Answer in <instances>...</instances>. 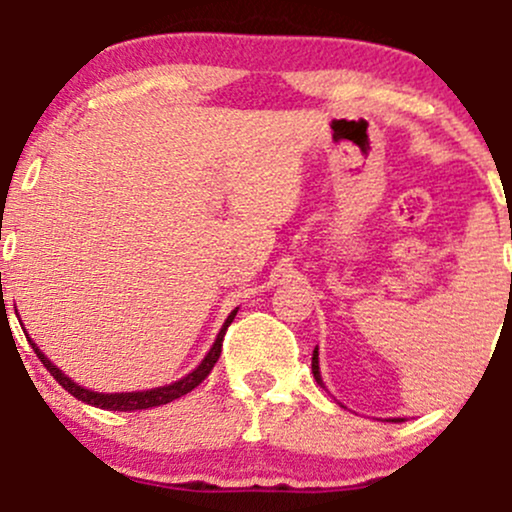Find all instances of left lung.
<instances>
[{"instance_id": "8db88e82", "label": "left lung", "mask_w": 512, "mask_h": 512, "mask_svg": "<svg viewBox=\"0 0 512 512\" xmlns=\"http://www.w3.org/2000/svg\"><path fill=\"white\" fill-rule=\"evenodd\" d=\"M313 375H315V380H317V385H322V378H320V361H317V346H315V351H313ZM397 424V421H404V419H392Z\"/></svg>"}]
</instances>
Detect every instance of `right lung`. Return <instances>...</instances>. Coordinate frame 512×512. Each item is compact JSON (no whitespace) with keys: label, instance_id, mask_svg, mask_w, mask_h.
Instances as JSON below:
<instances>
[{"label":"right lung","instance_id":"add662e5","mask_svg":"<svg viewBox=\"0 0 512 512\" xmlns=\"http://www.w3.org/2000/svg\"><path fill=\"white\" fill-rule=\"evenodd\" d=\"M238 308L233 310L231 315L226 317V322H223L219 337H216V342L211 344L209 354L204 356V361L199 363V366L192 370V373H187L185 378L175 380V383L170 385H163V387H154V390H142V392H110V395H105V392H93V390H86V387H81L79 383H74L72 378H67V375L62 373L60 368L55 366V363L50 361L48 356L43 354V351L38 349V344L33 342L31 337L28 339V344L33 346V351L38 354L40 361H43V366L50 370L52 378L60 383L64 390L69 392V395H74L76 399H81V402L91 404V407H98V409H108V411H137V409H151V407H161V404H168L173 402V399H178L182 395H187V392H192L195 387L202 383L204 378L211 373V368L216 366V361H219L221 356V346H223V334H226L228 325L233 322V317H236Z\"/></svg>","mask_w":512,"mask_h":512}]
</instances>
